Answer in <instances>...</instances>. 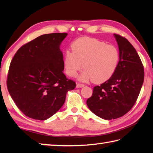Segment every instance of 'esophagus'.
Instances as JSON below:
<instances>
[{"instance_id":"34e87169","label":"esophagus","mask_w":153,"mask_h":153,"mask_svg":"<svg viewBox=\"0 0 153 153\" xmlns=\"http://www.w3.org/2000/svg\"><path fill=\"white\" fill-rule=\"evenodd\" d=\"M84 84H80V83H77V84H76V87H77V88H79L84 87Z\"/></svg>"}]
</instances>
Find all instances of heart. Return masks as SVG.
<instances>
[{
	"mask_svg": "<svg viewBox=\"0 0 153 153\" xmlns=\"http://www.w3.org/2000/svg\"><path fill=\"white\" fill-rule=\"evenodd\" d=\"M71 48L72 52L67 51L64 57L65 71L69 76L76 77L84 68L85 71L80 79L102 84L115 73L120 59L115 46L95 38L84 37L75 41Z\"/></svg>",
	"mask_w": 153,
	"mask_h": 153,
	"instance_id": "heart-1",
	"label": "heart"
}]
</instances>
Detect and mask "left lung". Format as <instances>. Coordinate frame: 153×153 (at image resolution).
Segmentation results:
<instances>
[{
	"label": "left lung",
	"instance_id": "obj_1",
	"mask_svg": "<svg viewBox=\"0 0 153 153\" xmlns=\"http://www.w3.org/2000/svg\"><path fill=\"white\" fill-rule=\"evenodd\" d=\"M114 36L120 53L118 67L109 79L94 88L86 102L91 112L105 120L122 117L132 109L144 77L143 63L134 47L123 36Z\"/></svg>",
	"mask_w": 153,
	"mask_h": 153
}]
</instances>
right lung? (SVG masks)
I'll use <instances>...</instances> for the list:
<instances>
[{
    "label": "right lung",
    "mask_w": 153,
    "mask_h": 153,
    "mask_svg": "<svg viewBox=\"0 0 153 153\" xmlns=\"http://www.w3.org/2000/svg\"><path fill=\"white\" fill-rule=\"evenodd\" d=\"M66 33L41 35L18 49L11 60L7 85L11 98L27 117L45 120L63 105L76 82L63 74L59 49Z\"/></svg>",
    "instance_id": "add662e5"
}]
</instances>
